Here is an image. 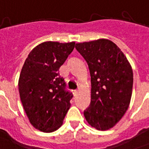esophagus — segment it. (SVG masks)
Returning a JSON list of instances; mask_svg holds the SVG:
<instances>
[{"label": "esophagus", "mask_w": 149, "mask_h": 149, "mask_svg": "<svg viewBox=\"0 0 149 149\" xmlns=\"http://www.w3.org/2000/svg\"><path fill=\"white\" fill-rule=\"evenodd\" d=\"M72 93L74 95V96H77L78 94V91L77 90H73V91H72Z\"/></svg>", "instance_id": "34e87169"}]
</instances>
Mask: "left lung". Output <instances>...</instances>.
I'll return each instance as SVG.
<instances>
[{"label":"left lung","instance_id":"left-lung-1","mask_svg":"<svg viewBox=\"0 0 149 149\" xmlns=\"http://www.w3.org/2000/svg\"><path fill=\"white\" fill-rule=\"evenodd\" d=\"M88 63L91 75V103L84 111L87 122L99 130L118 122L130 102L133 70L116 44L99 39L76 44Z\"/></svg>","mask_w":149,"mask_h":149}]
</instances>
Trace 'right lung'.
<instances>
[{
	"mask_svg": "<svg viewBox=\"0 0 149 149\" xmlns=\"http://www.w3.org/2000/svg\"><path fill=\"white\" fill-rule=\"evenodd\" d=\"M75 47V42H45L30 52L19 79L22 104L31 125L46 133L57 130L73 97L66 89L59 69Z\"/></svg>",
	"mask_w": 149,
	"mask_h": 149,
	"instance_id": "add662e5",
	"label": "right lung"
}]
</instances>
